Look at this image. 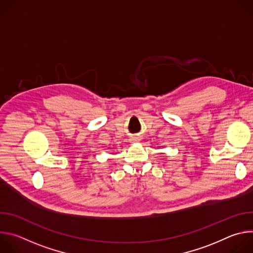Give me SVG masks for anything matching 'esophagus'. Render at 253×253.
Returning <instances> with one entry per match:
<instances>
[{"mask_svg": "<svg viewBox=\"0 0 253 253\" xmlns=\"http://www.w3.org/2000/svg\"><path fill=\"white\" fill-rule=\"evenodd\" d=\"M140 141V138L139 137H133L130 139V142L131 143H135V142H139Z\"/></svg>", "mask_w": 253, "mask_h": 253, "instance_id": "34e87169", "label": "esophagus"}]
</instances>
